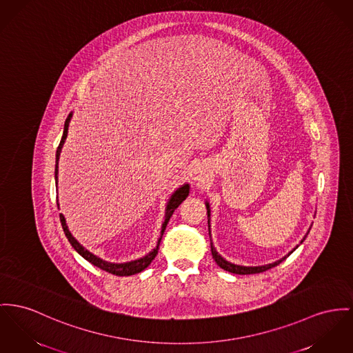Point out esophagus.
Segmentation results:
<instances>
[{"label":"esophagus","instance_id":"1","mask_svg":"<svg viewBox=\"0 0 353 353\" xmlns=\"http://www.w3.org/2000/svg\"><path fill=\"white\" fill-rule=\"evenodd\" d=\"M202 178H203V176H202V174H199V172L196 174V172H195V178H194L195 181H198V182H202Z\"/></svg>","mask_w":353,"mask_h":353}]
</instances>
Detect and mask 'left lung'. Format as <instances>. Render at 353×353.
<instances>
[{"label":"left lung","instance_id":"1","mask_svg":"<svg viewBox=\"0 0 353 353\" xmlns=\"http://www.w3.org/2000/svg\"><path fill=\"white\" fill-rule=\"evenodd\" d=\"M206 209H208V218H210V208H209V203H208V202H206ZM208 223H209V232H210V219H208ZM307 233H309V232H307ZM306 235L304 236V239H305ZM304 239H303V241H304ZM303 241H301V243H303ZM296 249H297V246H296L293 250H296ZM293 250H292L288 256H285L283 259H279V261H276V262H273V263H269V265H263V266H241V265L230 263V262H228L226 259H222V257L215 252V248L212 246V259L216 262V265H218L219 268H222L223 270L230 272V273H234V274H256V273L266 272V270H269V269L277 266L279 263H281L283 259H288V257L293 253Z\"/></svg>","mask_w":353,"mask_h":353}]
</instances>
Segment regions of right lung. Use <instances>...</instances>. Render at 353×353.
Here are the masks:
<instances>
[{
  "instance_id": "1",
  "label": "right lung",
  "mask_w": 353,
  "mask_h": 353,
  "mask_svg": "<svg viewBox=\"0 0 353 353\" xmlns=\"http://www.w3.org/2000/svg\"><path fill=\"white\" fill-rule=\"evenodd\" d=\"M71 114L68 115V118L65 120V124H64V132H63V137H61V141L60 144L57 147V151H56V165H54V179H56V185H57V162H59V157H60V152H61V148H63V144L67 138V134H68V124H70V120H71ZM188 191H190V186L185 185L182 188H178L170 198L168 203H167V208H165V222H163V226H162V235L165 233V226L172 215L174 210L186 199L188 196ZM60 222H61V226H63V230L65 233V236L68 238L70 243L72 245V248L83 257V259H87L88 262H91L94 266L100 268L101 270H105L111 274H115V276H132V274H137V273H141V270H144L151 262L152 259L157 257L158 254V250H159V242L162 239V236L159 238V242H158V246L151 252L148 253L145 257H143L141 259H137V261H131V262H125V263H111V262H107V261H103L99 257L94 256L92 253H90L87 249H84L73 236H72L68 228H67V223H65V219H64V215L60 214Z\"/></svg>"
}]
</instances>
